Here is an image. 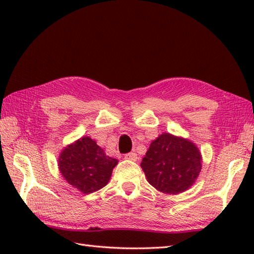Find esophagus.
Instances as JSON below:
<instances>
[{"label":"esophagus","instance_id":"obj_1","mask_svg":"<svg viewBox=\"0 0 254 254\" xmlns=\"http://www.w3.org/2000/svg\"><path fill=\"white\" fill-rule=\"evenodd\" d=\"M124 158L127 159V160H133V161H135V160L137 159V154H136V153H134V152H132V153H128V154H127L126 156H124Z\"/></svg>","mask_w":254,"mask_h":254}]
</instances>
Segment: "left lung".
Listing matches in <instances>:
<instances>
[{"mask_svg":"<svg viewBox=\"0 0 254 254\" xmlns=\"http://www.w3.org/2000/svg\"><path fill=\"white\" fill-rule=\"evenodd\" d=\"M141 167L156 190L177 195L195 183L202 169V155L190 139L165 132L150 143Z\"/></svg>","mask_w":254,"mask_h":254,"instance_id":"1","label":"left lung"}]
</instances>
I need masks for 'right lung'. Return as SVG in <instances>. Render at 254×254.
I'll list each match as a JSON object with an SVG mask.
<instances>
[{
    "instance_id": "right-lung-1",
    "label": "right lung",
    "mask_w": 254,
    "mask_h": 254,
    "mask_svg": "<svg viewBox=\"0 0 254 254\" xmlns=\"http://www.w3.org/2000/svg\"><path fill=\"white\" fill-rule=\"evenodd\" d=\"M118 159L107 156L105 150L89 136H83L64 147L58 166L68 185L84 194L100 190L109 182Z\"/></svg>"
}]
</instances>
